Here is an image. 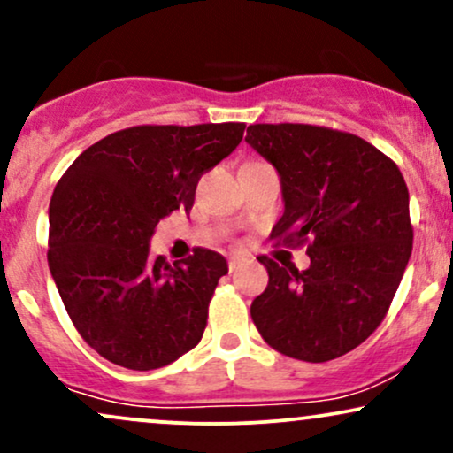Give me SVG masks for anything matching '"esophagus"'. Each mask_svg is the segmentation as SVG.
Masks as SVG:
<instances>
[{
    "instance_id": "esophagus-1",
    "label": "esophagus",
    "mask_w": 453,
    "mask_h": 453,
    "mask_svg": "<svg viewBox=\"0 0 453 453\" xmlns=\"http://www.w3.org/2000/svg\"><path fill=\"white\" fill-rule=\"evenodd\" d=\"M242 262H244V259L241 256H230V257H227V268H230V273H234V270L241 266Z\"/></svg>"
}]
</instances>
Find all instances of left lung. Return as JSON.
I'll list each match as a JSON object with an SVG mask.
<instances>
[{"label": "left lung", "instance_id": "8db88e82", "mask_svg": "<svg viewBox=\"0 0 453 453\" xmlns=\"http://www.w3.org/2000/svg\"><path fill=\"white\" fill-rule=\"evenodd\" d=\"M244 140L280 176L285 212L270 238L306 244L311 257L306 270L257 257L268 288L253 300V324L296 360L345 356L381 324L409 264L407 183L388 155L339 129L257 123Z\"/></svg>", "mask_w": 453, "mask_h": 453}]
</instances>
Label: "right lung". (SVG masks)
<instances>
[{
	"mask_svg": "<svg viewBox=\"0 0 453 453\" xmlns=\"http://www.w3.org/2000/svg\"><path fill=\"white\" fill-rule=\"evenodd\" d=\"M244 123L136 126L91 144L57 183L49 268L85 339L108 362L153 371L200 342L227 262L211 249L150 257L157 223L191 211L200 176L241 144Z\"/></svg>",
	"mask_w": 453,
	"mask_h": 453,
	"instance_id": "1",
	"label": "right lung"
}]
</instances>
